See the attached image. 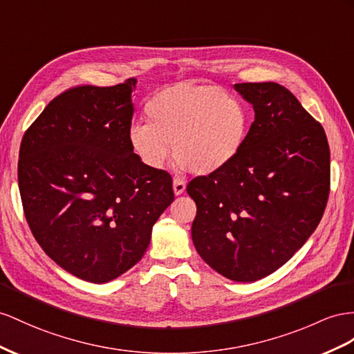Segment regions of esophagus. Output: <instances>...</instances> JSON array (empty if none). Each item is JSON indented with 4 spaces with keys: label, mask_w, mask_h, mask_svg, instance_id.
I'll return each mask as SVG.
<instances>
[{
    "label": "esophagus",
    "mask_w": 354,
    "mask_h": 354,
    "mask_svg": "<svg viewBox=\"0 0 354 354\" xmlns=\"http://www.w3.org/2000/svg\"><path fill=\"white\" fill-rule=\"evenodd\" d=\"M174 192L176 196L183 194L185 192V180L184 179H180V178L174 179Z\"/></svg>",
    "instance_id": "1"
}]
</instances>
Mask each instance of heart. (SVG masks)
Returning <instances> with one entry per match:
<instances>
[{
	"label": "heart",
	"instance_id": "b5f03b06",
	"mask_svg": "<svg viewBox=\"0 0 354 354\" xmlns=\"http://www.w3.org/2000/svg\"><path fill=\"white\" fill-rule=\"evenodd\" d=\"M148 122H133L129 142L149 169H160L170 156L196 175H212L236 160L245 145L248 115L224 91L179 84L153 95L145 107Z\"/></svg>",
	"mask_w": 354,
	"mask_h": 354
}]
</instances>
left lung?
Instances as JSON below:
<instances>
[{
  "label": "left lung",
  "mask_w": 354,
  "mask_h": 354,
  "mask_svg": "<svg viewBox=\"0 0 354 354\" xmlns=\"http://www.w3.org/2000/svg\"><path fill=\"white\" fill-rule=\"evenodd\" d=\"M254 107L232 165L197 176L187 193L201 257L223 277L252 283L301 248L319 225L330 189V151L319 121L275 82L234 84Z\"/></svg>",
  "instance_id": "8db88e82"
}]
</instances>
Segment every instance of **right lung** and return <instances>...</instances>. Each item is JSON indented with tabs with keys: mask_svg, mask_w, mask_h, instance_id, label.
I'll return each instance as SVG.
<instances>
[{
	"mask_svg": "<svg viewBox=\"0 0 354 354\" xmlns=\"http://www.w3.org/2000/svg\"><path fill=\"white\" fill-rule=\"evenodd\" d=\"M136 79L61 93L25 131L17 180L26 223L44 252L102 284L143 257L152 225L175 201L171 176L133 152Z\"/></svg>",
	"mask_w": 354,
	"mask_h": 354,
	"instance_id": "add662e5",
	"label": "right lung"
}]
</instances>
